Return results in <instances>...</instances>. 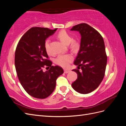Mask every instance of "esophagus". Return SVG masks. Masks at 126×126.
Here are the masks:
<instances>
[{"mask_svg": "<svg viewBox=\"0 0 126 126\" xmlns=\"http://www.w3.org/2000/svg\"><path fill=\"white\" fill-rule=\"evenodd\" d=\"M70 71V70H68V69H64V73H65V74H67V73H68V72H69Z\"/></svg>", "mask_w": 126, "mask_h": 126, "instance_id": "1", "label": "esophagus"}]
</instances>
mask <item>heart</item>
Wrapping results in <instances>:
<instances>
[{
  "label": "heart",
  "instance_id": "b5f03b06",
  "mask_svg": "<svg viewBox=\"0 0 126 126\" xmlns=\"http://www.w3.org/2000/svg\"><path fill=\"white\" fill-rule=\"evenodd\" d=\"M57 37L63 44L66 45H69L70 48L72 50H77L79 47V44L78 42L73 40L72 37L65 30H62L57 35ZM44 45L46 51L48 54H51V51L50 47L49 39H46L45 40ZM72 60H73V56L71 54L60 55L57 56V58L55 59V63L61 67L66 68L69 66V63L72 62Z\"/></svg>",
  "mask_w": 126,
  "mask_h": 126
}]
</instances>
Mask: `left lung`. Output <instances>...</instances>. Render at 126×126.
Returning a JSON list of instances; mask_svg holds the SVG:
<instances>
[{
  "label": "left lung",
  "mask_w": 126,
  "mask_h": 126,
  "mask_svg": "<svg viewBox=\"0 0 126 126\" xmlns=\"http://www.w3.org/2000/svg\"><path fill=\"white\" fill-rule=\"evenodd\" d=\"M70 30L79 32L81 37L74 62L78 69L72 70L77 73V79L71 86L79 93L89 94L97 88L105 76L107 56L104 41L99 32L85 23L75 25Z\"/></svg>",
  "instance_id": "obj_1"
}]
</instances>
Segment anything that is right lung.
<instances>
[{"label":"right lung","mask_w":126,"mask_h":126,"mask_svg":"<svg viewBox=\"0 0 126 126\" xmlns=\"http://www.w3.org/2000/svg\"><path fill=\"white\" fill-rule=\"evenodd\" d=\"M57 29L32 27L22 36L17 46L15 64L18 78L25 91L33 97L45 99L50 96L55 90L57 78L63 73L62 67L51 66L45 48L46 39ZM45 66L51 68L44 72Z\"/></svg>","instance_id":"1"}]
</instances>
